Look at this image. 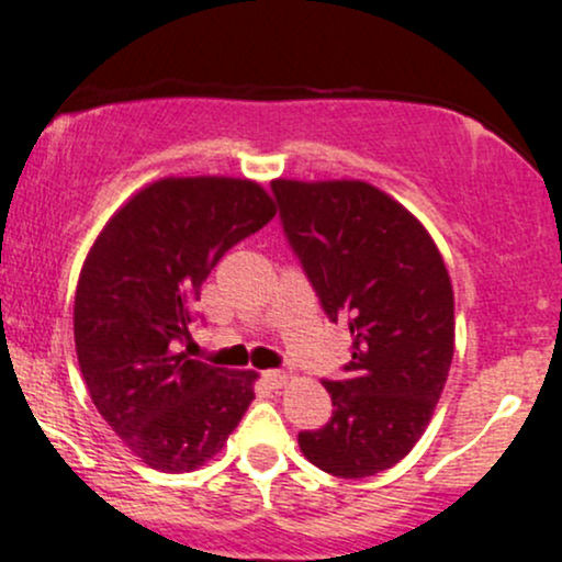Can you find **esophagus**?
<instances>
[{
    "mask_svg": "<svg viewBox=\"0 0 562 562\" xmlns=\"http://www.w3.org/2000/svg\"><path fill=\"white\" fill-rule=\"evenodd\" d=\"M263 380H267L272 389H282V385L288 383V375L282 370H267V372H263Z\"/></svg>",
    "mask_w": 562,
    "mask_h": 562,
    "instance_id": "1",
    "label": "esophagus"
}]
</instances>
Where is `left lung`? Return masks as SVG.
I'll use <instances>...</instances> for the list:
<instances>
[{
    "mask_svg": "<svg viewBox=\"0 0 562 562\" xmlns=\"http://www.w3.org/2000/svg\"><path fill=\"white\" fill-rule=\"evenodd\" d=\"M280 218L333 322H348L346 380L330 423L299 434L312 465L367 479L409 454L454 357V290L420 218L362 179H274Z\"/></svg>",
    "mask_w": 562,
    "mask_h": 562,
    "instance_id": "1",
    "label": "left lung"
}]
</instances>
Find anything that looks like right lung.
<instances>
[{
	"label": "right lung",
	"instance_id": "add662e5",
	"mask_svg": "<svg viewBox=\"0 0 562 562\" xmlns=\"http://www.w3.org/2000/svg\"><path fill=\"white\" fill-rule=\"evenodd\" d=\"M277 214L254 179L166 177L108 218L74 301L89 396L128 451L160 473H192L222 451L256 398L254 370L177 351L218 259Z\"/></svg>",
	"mask_w": 562,
	"mask_h": 562
}]
</instances>
